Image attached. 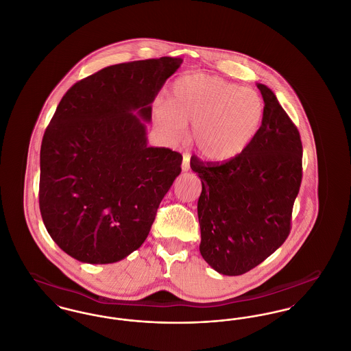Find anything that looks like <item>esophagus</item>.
Wrapping results in <instances>:
<instances>
[{"label": "esophagus", "instance_id": "esophagus-1", "mask_svg": "<svg viewBox=\"0 0 351 351\" xmlns=\"http://www.w3.org/2000/svg\"><path fill=\"white\" fill-rule=\"evenodd\" d=\"M189 160H191V155L185 152L183 155V163H182V169H183V172L189 171Z\"/></svg>", "mask_w": 351, "mask_h": 351}]
</instances>
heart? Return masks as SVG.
Wrapping results in <instances>:
<instances>
[{"label":"heart","mask_w":351,"mask_h":351,"mask_svg":"<svg viewBox=\"0 0 351 351\" xmlns=\"http://www.w3.org/2000/svg\"><path fill=\"white\" fill-rule=\"evenodd\" d=\"M158 122L175 138L192 123V141L201 156L226 163L250 147L265 119L261 95L216 75L179 77L169 90L168 105L155 108Z\"/></svg>","instance_id":"obj_1"}]
</instances>
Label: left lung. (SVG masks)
<instances>
[{"label": "left lung", "instance_id": "obj_1", "mask_svg": "<svg viewBox=\"0 0 351 351\" xmlns=\"http://www.w3.org/2000/svg\"><path fill=\"white\" fill-rule=\"evenodd\" d=\"M265 119L250 147L226 163L191 158L202 184L200 252L222 275L237 276L278 250L291 230L302 178L300 134L275 93L256 84Z\"/></svg>", "mask_w": 351, "mask_h": 351}]
</instances>
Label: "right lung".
Listing matches in <instances>:
<instances>
[{
    "instance_id": "obj_1",
    "label": "right lung",
    "mask_w": 351,
    "mask_h": 351,
    "mask_svg": "<svg viewBox=\"0 0 351 351\" xmlns=\"http://www.w3.org/2000/svg\"><path fill=\"white\" fill-rule=\"evenodd\" d=\"M183 59L104 68L72 85L40 147L39 208L53 242L90 265L122 261L150 233L182 154L149 147L151 104Z\"/></svg>"
}]
</instances>
